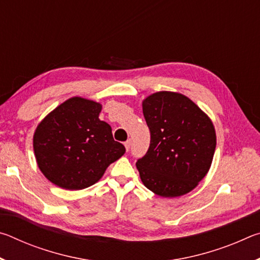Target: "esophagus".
Returning <instances> with one entry per match:
<instances>
[{
	"mask_svg": "<svg viewBox=\"0 0 260 260\" xmlns=\"http://www.w3.org/2000/svg\"><path fill=\"white\" fill-rule=\"evenodd\" d=\"M131 144H132V141H131V140H127L126 142L124 143V146H125V148H126V151H128V150H129Z\"/></svg>",
	"mask_w": 260,
	"mask_h": 260,
	"instance_id": "esophagus-1",
	"label": "esophagus"
}]
</instances>
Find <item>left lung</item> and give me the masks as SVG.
<instances>
[{
  "mask_svg": "<svg viewBox=\"0 0 260 260\" xmlns=\"http://www.w3.org/2000/svg\"><path fill=\"white\" fill-rule=\"evenodd\" d=\"M150 146L136 161L141 180L161 197H178L195 188L213 159L215 131L210 118L186 96L158 91L143 101Z\"/></svg>",
  "mask_w": 260,
  "mask_h": 260,
  "instance_id": "1",
  "label": "left lung"
}]
</instances>
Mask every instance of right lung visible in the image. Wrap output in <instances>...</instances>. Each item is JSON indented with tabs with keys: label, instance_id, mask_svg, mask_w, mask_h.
Returning a JSON list of instances; mask_svg holds the SVG:
<instances>
[{
	"label": "right lung",
	"instance_id": "1",
	"mask_svg": "<svg viewBox=\"0 0 260 260\" xmlns=\"http://www.w3.org/2000/svg\"><path fill=\"white\" fill-rule=\"evenodd\" d=\"M102 105L72 98L43 119L34 133L39 169L56 186L79 190L102 178L107 167L125 153L113 140L111 126L99 119Z\"/></svg>",
	"mask_w": 260,
	"mask_h": 260
}]
</instances>
